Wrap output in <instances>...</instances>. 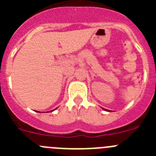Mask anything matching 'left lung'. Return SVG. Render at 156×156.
I'll use <instances>...</instances> for the list:
<instances>
[{
  "instance_id": "obj_1",
  "label": "left lung",
  "mask_w": 156,
  "mask_h": 156,
  "mask_svg": "<svg viewBox=\"0 0 156 156\" xmlns=\"http://www.w3.org/2000/svg\"><path fill=\"white\" fill-rule=\"evenodd\" d=\"M104 109H105V108H104ZM105 111H108V110H106V109H105Z\"/></svg>"
}]
</instances>
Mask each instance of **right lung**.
I'll list each match as a JSON object with an SVG mask.
<instances>
[{
  "label": "right lung",
  "instance_id": "obj_1",
  "mask_svg": "<svg viewBox=\"0 0 156 156\" xmlns=\"http://www.w3.org/2000/svg\"><path fill=\"white\" fill-rule=\"evenodd\" d=\"M52 111H54V110H52ZM52 111H51V112H52Z\"/></svg>",
  "mask_w": 156,
  "mask_h": 156
}]
</instances>
